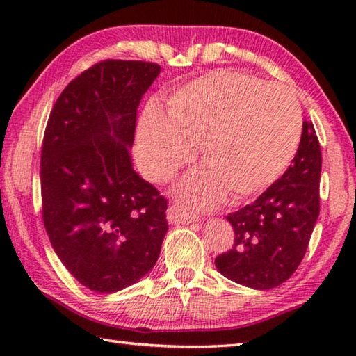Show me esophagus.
Listing matches in <instances>:
<instances>
[{
    "label": "esophagus",
    "mask_w": 356,
    "mask_h": 356,
    "mask_svg": "<svg viewBox=\"0 0 356 356\" xmlns=\"http://www.w3.org/2000/svg\"><path fill=\"white\" fill-rule=\"evenodd\" d=\"M166 218L171 225H184V223H193L197 220V217L186 213V211L179 205V203H172V205L166 211Z\"/></svg>",
    "instance_id": "34e87169"
}]
</instances>
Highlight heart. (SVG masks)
<instances>
[{
	"instance_id": "1",
	"label": "heart",
	"mask_w": 356,
	"mask_h": 356,
	"mask_svg": "<svg viewBox=\"0 0 356 356\" xmlns=\"http://www.w3.org/2000/svg\"><path fill=\"white\" fill-rule=\"evenodd\" d=\"M168 117L148 108L136 151L151 182H166L200 145L205 170L184 179L179 194L197 209L217 207L226 194L249 199L277 182L297 154L303 118L297 97L277 82L220 70L179 88Z\"/></svg>"
}]
</instances>
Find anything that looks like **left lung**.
Returning <instances> with one entry per match:
<instances>
[{
  "label": "left lung",
  "instance_id": "left-lung-1",
  "mask_svg": "<svg viewBox=\"0 0 356 356\" xmlns=\"http://www.w3.org/2000/svg\"><path fill=\"white\" fill-rule=\"evenodd\" d=\"M321 148L312 122L303 133L292 165L259 199L226 216L234 246L216 257L222 275L252 289L284 283L306 254L320 214Z\"/></svg>",
  "mask_w": 356,
  "mask_h": 356
}]
</instances>
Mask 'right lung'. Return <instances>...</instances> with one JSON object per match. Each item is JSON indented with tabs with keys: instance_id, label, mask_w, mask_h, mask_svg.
Instances as JSON below:
<instances>
[{
	"instance_id": "add662e5",
	"label": "right lung",
	"mask_w": 356,
	"mask_h": 356,
	"mask_svg": "<svg viewBox=\"0 0 356 356\" xmlns=\"http://www.w3.org/2000/svg\"><path fill=\"white\" fill-rule=\"evenodd\" d=\"M161 65L107 59L59 95L41 149L42 222L59 260L93 292L111 293L154 266L166 199L133 170L143 93Z\"/></svg>"
}]
</instances>
